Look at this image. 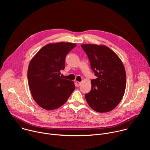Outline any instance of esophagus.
<instances>
[{"label": "esophagus", "instance_id": "obj_1", "mask_svg": "<svg viewBox=\"0 0 150 150\" xmlns=\"http://www.w3.org/2000/svg\"><path fill=\"white\" fill-rule=\"evenodd\" d=\"M76 84L78 87H79V85L81 84V82H79V81H76Z\"/></svg>", "mask_w": 150, "mask_h": 150}]
</instances>
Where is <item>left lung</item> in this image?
I'll use <instances>...</instances> for the list:
<instances>
[{
	"label": "left lung",
	"instance_id": "8db88e82",
	"mask_svg": "<svg viewBox=\"0 0 150 150\" xmlns=\"http://www.w3.org/2000/svg\"><path fill=\"white\" fill-rule=\"evenodd\" d=\"M82 48L87 54L96 79L91 81V89L85 95L94 110L106 113L113 110L125 94L126 76L119 57L104 45L84 44Z\"/></svg>",
	"mask_w": 150,
	"mask_h": 150
}]
</instances>
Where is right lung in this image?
<instances>
[{"label": "right lung", "instance_id": "1", "mask_svg": "<svg viewBox=\"0 0 150 150\" xmlns=\"http://www.w3.org/2000/svg\"><path fill=\"white\" fill-rule=\"evenodd\" d=\"M76 46L69 42L49 43L31 60L28 82L33 99L41 108H59L74 91V82L63 79L60 71L65 69L66 56Z\"/></svg>", "mask_w": 150, "mask_h": 150}]
</instances>
